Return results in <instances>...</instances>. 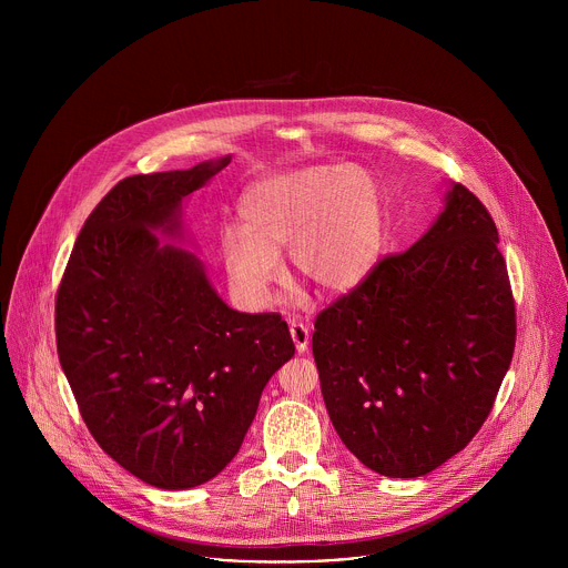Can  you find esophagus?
<instances>
[{
    "instance_id": "34e87169",
    "label": "esophagus",
    "mask_w": 568,
    "mask_h": 568,
    "mask_svg": "<svg viewBox=\"0 0 568 568\" xmlns=\"http://www.w3.org/2000/svg\"><path fill=\"white\" fill-rule=\"evenodd\" d=\"M290 335L296 344V351L305 353L310 346V326H305V323L298 318H290Z\"/></svg>"
}]
</instances>
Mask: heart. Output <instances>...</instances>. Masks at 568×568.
Listing matches in <instances>:
<instances>
[{
  "mask_svg": "<svg viewBox=\"0 0 568 568\" xmlns=\"http://www.w3.org/2000/svg\"><path fill=\"white\" fill-rule=\"evenodd\" d=\"M382 240L373 178L357 166H310L254 184L240 200L237 229L220 235L233 296L250 310L272 303L278 254L321 292H348L368 274Z\"/></svg>",
  "mask_w": 568,
  "mask_h": 568,
  "instance_id": "heart-1",
  "label": "heart"
}]
</instances>
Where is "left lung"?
<instances>
[{"label": "left lung", "mask_w": 568, "mask_h": 568, "mask_svg": "<svg viewBox=\"0 0 568 568\" xmlns=\"http://www.w3.org/2000/svg\"><path fill=\"white\" fill-rule=\"evenodd\" d=\"M515 298L495 220L463 184L404 254L314 321L328 416L373 471L425 476L476 436L515 353Z\"/></svg>", "instance_id": "1"}]
</instances>
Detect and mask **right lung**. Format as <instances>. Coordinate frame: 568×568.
<instances>
[{"label": "right lung", "mask_w": 568, "mask_h": 568, "mask_svg": "<svg viewBox=\"0 0 568 568\" xmlns=\"http://www.w3.org/2000/svg\"><path fill=\"white\" fill-rule=\"evenodd\" d=\"M231 156L121 180L80 229L55 298L60 366L88 429L161 490L217 476L294 355L281 314L231 310L180 240L182 202Z\"/></svg>", "instance_id": "add662e5"}]
</instances>
